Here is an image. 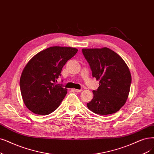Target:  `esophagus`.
<instances>
[{
  "label": "esophagus",
  "instance_id": "34e87169",
  "mask_svg": "<svg viewBox=\"0 0 154 154\" xmlns=\"http://www.w3.org/2000/svg\"><path fill=\"white\" fill-rule=\"evenodd\" d=\"M73 91L75 92H76V93H80V92H81L82 91V89H73Z\"/></svg>",
  "mask_w": 154,
  "mask_h": 154
}]
</instances>
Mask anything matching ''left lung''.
<instances>
[{
  "label": "left lung",
  "instance_id": "1",
  "mask_svg": "<svg viewBox=\"0 0 154 154\" xmlns=\"http://www.w3.org/2000/svg\"><path fill=\"white\" fill-rule=\"evenodd\" d=\"M92 75L100 81L93 98L88 108L99 115L114 113L124 106L128 98L131 75L121 57L109 48L82 49Z\"/></svg>",
  "mask_w": 154,
  "mask_h": 154
}]
</instances>
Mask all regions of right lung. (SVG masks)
<instances>
[{"label":"right lung","instance_id":"obj_1","mask_svg":"<svg viewBox=\"0 0 154 154\" xmlns=\"http://www.w3.org/2000/svg\"><path fill=\"white\" fill-rule=\"evenodd\" d=\"M77 49L54 46L43 50L28 61L22 72L20 86L26 106L38 115H48L60 105L67 89L56 84L62 68Z\"/></svg>","mask_w":154,"mask_h":154}]
</instances>
